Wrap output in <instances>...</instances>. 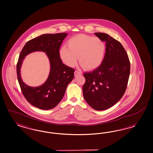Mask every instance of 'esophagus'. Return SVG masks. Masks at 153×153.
I'll use <instances>...</instances> for the list:
<instances>
[{"mask_svg":"<svg viewBox=\"0 0 153 153\" xmlns=\"http://www.w3.org/2000/svg\"><path fill=\"white\" fill-rule=\"evenodd\" d=\"M81 74H82V72H81V71H78V70L75 71V72H74V76H77V75Z\"/></svg>","mask_w":153,"mask_h":153,"instance_id":"1","label":"esophagus"}]
</instances>
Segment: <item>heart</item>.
Instances as JSON below:
<instances>
[{"instance_id":"obj_1","label":"heart","mask_w":153,"mask_h":153,"mask_svg":"<svg viewBox=\"0 0 153 153\" xmlns=\"http://www.w3.org/2000/svg\"><path fill=\"white\" fill-rule=\"evenodd\" d=\"M68 47L62 46L59 56L66 65L73 67L79 56L80 64L86 69L93 70L100 66L105 56L106 46L100 38L78 34L71 38Z\"/></svg>"}]
</instances>
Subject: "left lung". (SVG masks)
Wrapping results in <instances>:
<instances>
[{
	"label": "left lung",
	"mask_w": 153,
	"mask_h": 153,
	"mask_svg": "<svg viewBox=\"0 0 153 153\" xmlns=\"http://www.w3.org/2000/svg\"><path fill=\"white\" fill-rule=\"evenodd\" d=\"M94 34L105 42V56L100 66L84 74L82 91L88 104L102 111L115 105L124 95L130 74V62L120 42L106 33Z\"/></svg>",
	"instance_id": "8db88e82"
}]
</instances>
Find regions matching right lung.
I'll list each match as a JSON object with an SVG mask.
<instances>
[{
	"label": "right lung",
	"mask_w": 153,
	"mask_h": 153,
	"mask_svg": "<svg viewBox=\"0 0 153 153\" xmlns=\"http://www.w3.org/2000/svg\"><path fill=\"white\" fill-rule=\"evenodd\" d=\"M67 35L66 33L42 34L27 42L20 54L16 71L21 91L29 103L39 109L50 110L58 105L74 79V69L63 63L59 56L60 46ZM34 51L46 53L50 60L51 71L43 85L30 87L21 79L20 68L25 57Z\"/></svg>",
	"instance_id": "obj_1"
}]
</instances>
